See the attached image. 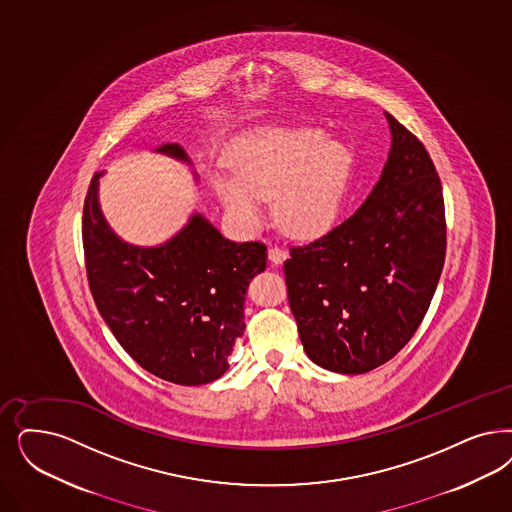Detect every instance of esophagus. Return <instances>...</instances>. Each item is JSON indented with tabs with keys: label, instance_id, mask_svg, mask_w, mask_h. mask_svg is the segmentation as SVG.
Masks as SVG:
<instances>
[{
	"label": "esophagus",
	"instance_id": "34e87169",
	"mask_svg": "<svg viewBox=\"0 0 512 512\" xmlns=\"http://www.w3.org/2000/svg\"><path fill=\"white\" fill-rule=\"evenodd\" d=\"M268 259L274 265H282L283 261L287 259V251L282 249V247L270 246L268 247Z\"/></svg>",
	"mask_w": 512,
	"mask_h": 512
}]
</instances>
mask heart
<instances>
[{"label": "heart", "mask_w": 512, "mask_h": 512, "mask_svg": "<svg viewBox=\"0 0 512 512\" xmlns=\"http://www.w3.org/2000/svg\"><path fill=\"white\" fill-rule=\"evenodd\" d=\"M352 155L316 128L268 130L234 160L236 179L215 177L225 212L244 229L259 225L276 200V221L289 236L316 240L335 229L344 212Z\"/></svg>", "instance_id": "b5f03b06"}]
</instances>
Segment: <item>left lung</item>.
I'll return each mask as SVG.
<instances>
[{
	"label": "left lung",
	"instance_id": "8db88e82",
	"mask_svg": "<svg viewBox=\"0 0 512 512\" xmlns=\"http://www.w3.org/2000/svg\"><path fill=\"white\" fill-rule=\"evenodd\" d=\"M388 162L367 200L308 246L285 283L306 355L327 371L384 365L418 331L446 255L442 187L422 141L386 113Z\"/></svg>",
	"mask_w": 512,
	"mask_h": 512
}]
</instances>
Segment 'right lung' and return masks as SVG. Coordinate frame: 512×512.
<instances>
[{
  "label": "right lung",
  "instance_id": "obj_1",
  "mask_svg": "<svg viewBox=\"0 0 512 512\" xmlns=\"http://www.w3.org/2000/svg\"><path fill=\"white\" fill-rule=\"evenodd\" d=\"M157 153L191 164L179 143ZM90 181L83 247L90 293L111 333L145 371L179 386H202L229 369L244 335L247 285L266 268V246L223 238L204 215L155 247L121 240L100 210Z\"/></svg>",
  "mask_w": 512,
  "mask_h": 512
}]
</instances>
